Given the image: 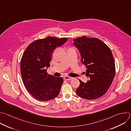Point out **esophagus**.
I'll return each mask as SVG.
<instances>
[{
  "instance_id": "34e87169",
  "label": "esophagus",
  "mask_w": 131,
  "mask_h": 131,
  "mask_svg": "<svg viewBox=\"0 0 131 131\" xmlns=\"http://www.w3.org/2000/svg\"><path fill=\"white\" fill-rule=\"evenodd\" d=\"M72 79H73V78L70 77H68V76H65V77H64V80H66V81H69V80H72Z\"/></svg>"
}]
</instances>
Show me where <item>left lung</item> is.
Masks as SVG:
<instances>
[{
    "mask_svg": "<svg viewBox=\"0 0 131 131\" xmlns=\"http://www.w3.org/2000/svg\"><path fill=\"white\" fill-rule=\"evenodd\" d=\"M79 50L82 63L86 66V83L80 81L77 94L88 100H94L108 91L115 74V64L110 48L100 39L85 36L73 39Z\"/></svg>",
    "mask_w": 131,
    "mask_h": 131,
    "instance_id": "obj_1",
    "label": "left lung"
}]
</instances>
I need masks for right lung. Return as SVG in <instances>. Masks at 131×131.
Returning a JSON list of instances; mask_svg holds the SVG:
<instances>
[{"label": "right lung", "instance_id": "1", "mask_svg": "<svg viewBox=\"0 0 131 131\" xmlns=\"http://www.w3.org/2000/svg\"><path fill=\"white\" fill-rule=\"evenodd\" d=\"M67 38L48 36L36 40L27 47L20 61V72L25 88L36 100L47 101L57 97L63 83L62 77L47 72L46 67L53 50L62 46Z\"/></svg>", "mask_w": 131, "mask_h": 131}]
</instances>
